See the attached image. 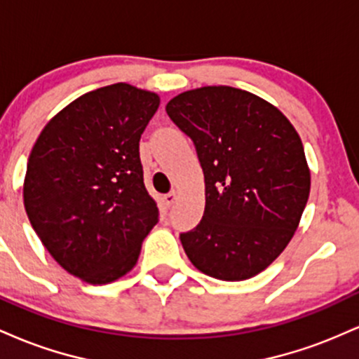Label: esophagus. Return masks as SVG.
I'll use <instances>...</instances> for the list:
<instances>
[{"label":"esophagus","instance_id":"1","mask_svg":"<svg viewBox=\"0 0 359 359\" xmlns=\"http://www.w3.org/2000/svg\"><path fill=\"white\" fill-rule=\"evenodd\" d=\"M175 201H177V192H175V191L170 192V194H167V196L163 197V203H165L167 208H170V205H174Z\"/></svg>","mask_w":359,"mask_h":359}]
</instances>
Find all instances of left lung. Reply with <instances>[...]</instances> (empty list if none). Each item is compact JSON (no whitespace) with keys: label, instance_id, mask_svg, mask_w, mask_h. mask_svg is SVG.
I'll return each instance as SVG.
<instances>
[{"label":"left lung","instance_id":"left-lung-1","mask_svg":"<svg viewBox=\"0 0 359 359\" xmlns=\"http://www.w3.org/2000/svg\"><path fill=\"white\" fill-rule=\"evenodd\" d=\"M165 111L204 172V216L180 233L185 253L209 277H255L285 250L307 204L311 172L299 133L273 104L229 86L185 90Z\"/></svg>","mask_w":359,"mask_h":359}]
</instances>
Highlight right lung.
<instances>
[{
  "label": "right lung",
  "mask_w": 359,
  "mask_h": 359,
  "mask_svg": "<svg viewBox=\"0 0 359 359\" xmlns=\"http://www.w3.org/2000/svg\"><path fill=\"white\" fill-rule=\"evenodd\" d=\"M160 97L118 82L77 97L55 114L28 158L23 203L53 259L101 285L137 265L158 222L143 184L140 138Z\"/></svg>",
  "instance_id": "right-lung-1"
}]
</instances>
